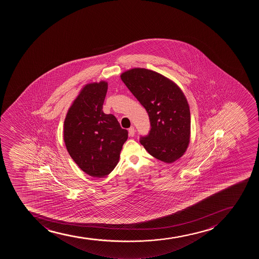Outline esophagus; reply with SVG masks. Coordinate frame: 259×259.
Here are the masks:
<instances>
[{
	"label": "esophagus",
	"instance_id": "1",
	"mask_svg": "<svg viewBox=\"0 0 259 259\" xmlns=\"http://www.w3.org/2000/svg\"><path fill=\"white\" fill-rule=\"evenodd\" d=\"M128 133H129V136H134V134H135V129H134V126H131V127L128 129Z\"/></svg>",
	"mask_w": 259,
	"mask_h": 259
}]
</instances>
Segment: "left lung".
Returning a JSON list of instances; mask_svg holds the SVG:
<instances>
[{
  "label": "left lung",
  "instance_id": "1",
  "mask_svg": "<svg viewBox=\"0 0 259 259\" xmlns=\"http://www.w3.org/2000/svg\"><path fill=\"white\" fill-rule=\"evenodd\" d=\"M120 78L146 109L150 131L140 143L150 155L165 163L179 160L190 139V111L177 84L150 69L134 68Z\"/></svg>",
  "mask_w": 259,
  "mask_h": 259
}]
</instances>
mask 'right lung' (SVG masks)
I'll return each mask as SVG.
<instances>
[{"mask_svg":"<svg viewBox=\"0 0 259 259\" xmlns=\"http://www.w3.org/2000/svg\"><path fill=\"white\" fill-rule=\"evenodd\" d=\"M106 81L85 85L70 106L64 139L70 157L89 176L104 178L117 165L128 132L112 114L103 111Z\"/></svg>","mask_w":259,"mask_h":259,"instance_id":"obj_1","label":"right lung"}]
</instances>
